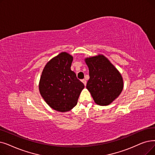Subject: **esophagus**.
<instances>
[{"mask_svg": "<svg viewBox=\"0 0 155 155\" xmlns=\"http://www.w3.org/2000/svg\"><path fill=\"white\" fill-rule=\"evenodd\" d=\"M82 82L84 83V84L85 85V86L86 85V84H87V82H86V80H85V79H83V80H82Z\"/></svg>", "mask_w": 155, "mask_h": 155, "instance_id": "esophagus-1", "label": "esophagus"}]
</instances>
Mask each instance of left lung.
<instances>
[{
    "label": "left lung",
    "mask_w": 155,
    "mask_h": 155,
    "mask_svg": "<svg viewBox=\"0 0 155 155\" xmlns=\"http://www.w3.org/2000/svg\"><path fill=\"white\" fill-rule=\"evenodd\" d=\"M85 63L89 67L90 76L87 89L97 104L108 105L122 91L124 82L122 75L103 55L86 58Z\"/></svg>",
    "instance_id": "obj_1"
}]
</instances>
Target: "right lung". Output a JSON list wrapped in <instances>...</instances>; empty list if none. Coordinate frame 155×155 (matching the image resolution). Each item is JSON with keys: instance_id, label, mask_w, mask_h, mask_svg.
I'll return each mask as SVG.
<instances>
[{"instance_id": "obj_1", "label": "right lung", "mask_w": 155, "mask_h": 155, "mask_svg": "<svg viewBox=\"0 0 155 155\" xmlns=\"http://www.w3.org/2000/svg\"><path fill=\"white\" fill-rule=\"evenodd\" d=\"M73 57L61 52L47 63L39 83L42 97L52 109L58 111H70L77 104L84 84L71 70Z\"/></svg>"}]
</instances>
